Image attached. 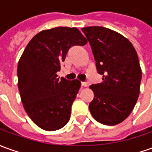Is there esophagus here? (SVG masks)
Returning a JSON list of instances; mask_svg holds the SVG:
<instances>
[{"mask_svg": "<svg viewBox=\"0 0 152 152\" xmlns=\"http://www.w3.org/2000/svg\"><path fill=\"white\" fill-rule=\"evenodd\" d=\"M81 85H82L83 87H87L88 86V83H87L86 82H82L81 83Z\"/></svg>", "mask_w": 152, "mask_h": 152, "instance_id": "esophagus-1", "label": "esophagus"}]
</instances>
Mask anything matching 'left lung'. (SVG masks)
<instances>
[{
	"instance_id": "left-lung-1",
	"label": "left lung",
	"mask_w": 152,
	"mask_h": 152,
	"mask_svg": "<svg viewBox=\"0 0 152 152\" xmlns=\"http://www.w3.org/2000/svg\"><path fill=\"white\" fill-rule=\"evenodd\" d=\"M89 42L102 82L92 84L94 98L89 103L94 118L113 126L126 119L137 101L142 69L132 43L114 30L101 26L82 28Z\"/></svg>"
}]
</instances>
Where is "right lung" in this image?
<instances>
[{
    "label": "right lung",
    "instance_id": "obj_1",
    "mask_svg": "<svg viewBox=\"0 0 152 152\" xmlns=\"http://www.w3.org/2000/svg\"><path fill=\"white\" fill-rule=\"evenodd\" d=\"M87 42L75 27L42 30L31 39L19 60L18 88L23 106L30 119L44 130H58L69 121L81 83L59 79L57 72L70 48Z\"/></svg>",
    "mask_w": 152,
    "mask_h": 152
}]
</instances>
